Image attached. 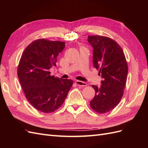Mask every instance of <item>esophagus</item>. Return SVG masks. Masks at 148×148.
I'll use <instances>...</instances> for the list:
<instances>
[{
	"label": "esophagus",
	"instance_id": "34e87169",
	"mask_svg": "<svg viewBox=\"0 0 148 148\" xmlns=\"http://www.w3.org/2000/svg\"><path fill=\"white\" fill-rule=\"evenodd\" d=\"M75 83L77 84L78 86H86L87 85L86 83L82 82V81H79V80H76Z\"/></svg>",
	"mask_w": 148,
	"mask_h": 148
}]
</instances>
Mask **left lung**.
<instances>
[{
	"label": "left lung",
	"instance_id": "left-lung-1",
	"mask_svg": "<svg viewBox=\"0 0 148 148\" xmlns=\"http://www.w3.org/2000/svg\"><path fill=\"white\" fill-rule=\"evenodd\" d=\"M88 41L93 48L92 63L99 70L101 85H92L95 96L90 106L95 112L104 114L117 106L123 95L128 65L123 51L113 39L102 36H88Z\"/></svg>",
	"mask_w": 148,
	"mask_h": 148
}]
</instances>
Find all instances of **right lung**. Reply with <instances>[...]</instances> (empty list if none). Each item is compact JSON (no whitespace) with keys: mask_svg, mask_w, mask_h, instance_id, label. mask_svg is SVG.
Returning a JSON list of instances; mask_svg holds the SVG:
<instances>
[{"mask_svg":"<svg viewBox=\"0 0 148 148\" xmlns=\"http://www.w3.org/2000/svg\"><path fill=\"white\" fill-rule=\"evenodd\" d=\"M65 42L39 39L31 42L22 53L17 74L28 101L44 113L57 110L63 104L73 82L51 76L59 53Z\"/></svg>","mask_w":148,"mask_h":148,"instance_id":"obj_1","label":"right lung"}]
</instances>
